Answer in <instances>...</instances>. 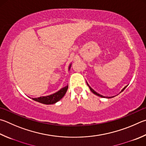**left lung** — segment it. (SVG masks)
<instances>
[{
  "mask_svg": "<svg viewBox=\"0 0 146 146\" xmlns=\"http://www.w3.org/2000/svg\"><path fill=\"white\" fill-rule=\"evenodd\" d=\"M87 86H89V89H90V90H91V91L92 92V93H94V94H96V95H97V96H100V97H102V98H113V97H114V96H112V97H105V96H102V95H101V94H98V92H96V91H94V89H92L91 87L89 86V85L87 83ZM126 87L127 86H125L124 87V88L121 90V92H123L124 89H125L126 88Z\"/></svg>",
  "mask_w": 146,
  "mask_h": 146,
  "instance_id": "obj_1",
  "label": "left lung"
}]
</instances>
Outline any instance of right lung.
Returning a JSON list of instances; mask_svg holds the SVG:
<instances>
[{
	"label": "right lung",
	"instance_id": "1",
	"mask_svg": "<svg viewBox=\"0 0 146 146\" xmlns=\"http://www.w3.org/2000/svg\"><path fill=\"white\" fill-rule=\"evenodd\" d=\"M71 64L69 66V70H70ZM68 89V86H66L63 88L60 89L59 91H57L55 93L48 95V96H41L39 98H33V100L36 101V102H39L41 103H43V104H46V105H51L54 104V103H57V102L62 99L66 94V91Z\"/></svg>",
	"mask_w": 146,
	"mask_h": 146
}]
</instances>
